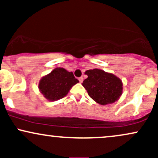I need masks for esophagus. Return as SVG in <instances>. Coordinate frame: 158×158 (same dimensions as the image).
Returning <instances> with one entry per match:
<instances>
[{"instance_id": "34e87169", "label": "esophagus", "mask_w": 158, "mask_h": 158, "mask_svg": "<svg viewBox=\"0 0 158 158\" xmlns=\"http://www.w3.org/2000/svg\"><path fill=\"white\" fill-rule=\"evenodd\" d=\"M79 82H80V83L82 82V81H83V78L82 77L79 78Z\"/></svg>"}]
</instances>
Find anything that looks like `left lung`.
I'll return each mask as SVG.
<instances>
[{"label": "left lung", "instance_id": "left-lung-1", "mask_svg": "<svg viewBox=\"0 0 158 158\" xmlns=\"http://www.w3.org/2000/svg\"><path fill=\"white\" fill-rule=\"evenodd\" d=\"M85 74L88 78L83 81V87L98 104H112L122 95L123 81L114 74L97 68L86 70Z\"/></svg>", "mask_w": 158, "mask_h": 158}]
</instances>
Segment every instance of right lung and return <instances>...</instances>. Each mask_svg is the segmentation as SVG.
Masks as SVG:
<instances>
[{
    "instance_id": "right-lung-1",
    "label": "right lung",
    "mask_w": 158,
    "mask_h": 158,
    "mask_svg": "<svg viewBox=\"0 0 158 158\" xmlns=\"http://www.w3.org/2000/svg\"><path fill=\"white\" fill-rule=\"evenodd\" d=\"M78 82L79 81L74 77L73 72L56 68L40 79L39 89L48 100L56 101L64 97Z\"/></svg>"
}]
</instances>
